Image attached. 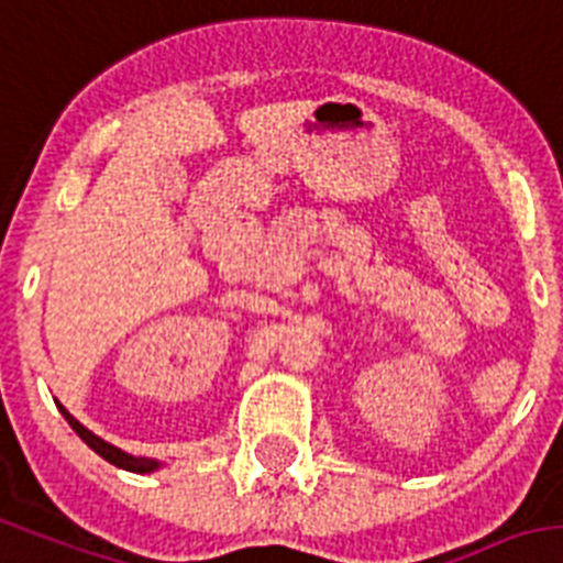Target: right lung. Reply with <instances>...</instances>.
Returning <instances> with one entry per match:
<instances>
[{"label": "right lung", "mask_w": 563, "mask_h": 563, "mask_svg": "<svg viewBox=\"0 0 563 563\" xmlns=\"http://www.w3.org/2000/svg\"><path fill=\"white\" fill-rule=\"evenodd\" d=\"M58 410H60V416H64V419L69 421L71 430H75L77 435L82 438V443H86V446H91V450H95L97 455L106 457V461L113 463V466H117V468H125V472H136V474H151V472H158V468H162V463H158L156 457L128 455V452H122L120 446H113V443L102 441L100 435H95V432H91V430H86V427H82L80 421H77L75 416H71L69 410H66L64 405H58Z\"/></svg>", "instance_id": "1"}]
</instances>
